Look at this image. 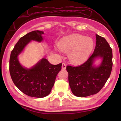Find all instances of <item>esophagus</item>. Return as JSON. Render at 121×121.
Returning a JSON list of instances; mask_svg holds the SVG:
<instances>
[{
    "label": "esophagus",
    "mask_w": 121,
    "mask_h": 121,
    "mask_svg": "<svg viewBox=\"0 0 121 121\" xmlns=\"http://www.w3.org/2000/svg\"><path fill=\"white\" fill-rule=\"evenodd\" d=\"M62 69H63V70H65V69H66V65H65V63H62Z\"/></svg>",
    "instance_id": "34e87169"
}]
</instances>
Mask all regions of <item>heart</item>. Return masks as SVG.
<instances>
[{"mask_svg": "<svg viewBox=\"0 0 121 121\" xmlns=\"http://www.w3.org/2000/svg\"><path fill=\"white\" fill-rule=\"evenodd\" d=\"M58 46L61 51L68 54L72 63L78 65L88 60L93 50L94 42L91 37L73 34L62 38Z\"/></svg>", "mask_w": 121, "mask_h": 121, "instance_id": "1", "label": "heart"}]
</instances>
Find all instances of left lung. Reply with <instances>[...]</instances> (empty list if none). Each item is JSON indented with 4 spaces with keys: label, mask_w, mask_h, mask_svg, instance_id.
<instances>
[{
    "label": "left lung",
    "mask_w": 121,
    "mask_h": 121,
    "mask_svg": "<svg viewBox=\"0 0 121 121\" xmlns=\"http://www.w3.org/2000/svg\"><path fill=\"white\" fill-rule=\"evenodd\" d=\"M96 45L92 55L79 66L67 65L69 83L75 96L84 97L98 93L107 82L111 73L112 50L104 38L96 34ZM103 58L98 67L92 65L94 59Z\"/></svg>",
    "instance_id": "1"
}]
</instances>
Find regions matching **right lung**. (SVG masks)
<instances>
[{"mask_svg":"<svg viewBox=\"0 0 121 121\" xmlns=\"http://www.w3.org/2000/svg\"><path fill=\"white\" fill-rule=\"evenodd\" d=\"M43 34V32L34 30L20 38L11 51L9 60L10 76L15 85L27 96L39 98L50 94L62 63L53 65L43 58L29 69L20 65L17 56L30 40L42 42Z\"/></svg>","mask_w":121,"mask_h":121,"instance_id":"right-lung-1","label":"right lung"}]
</instances>
